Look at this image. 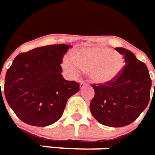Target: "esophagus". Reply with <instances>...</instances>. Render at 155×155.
<instances>
[{
    "label": "esophagus",
    "instance_id": "34e87169",
    "mask_svg": "<svg viewBox=\"0 0 155 155\" xmlns=\"http://www.w3.org/2000/svg\"><path fill=\"white\" fill-rule=\"evenodd\" d=\"M87 85V83H85V82H83V81H82L81 83H80V89H83L84 87H86Z\"/></svg>",
    "mask_w": 155,
    "mask_h": 155
}]
</instances>
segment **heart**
Wrapping results in <instances>:
<instances>
[{"instance_id":"1","label":"heart","mask_w":155,"mask_h":155,"mask_svg":"<svg viewBox=\"0 0 155 155\" xmlns=\"http://www.w3.org/2000/svg\"><path fill=\"white\" fill-rule=\"evenodd\" d=\"M124 66L119 52L101 47H91L73 53L72 58H66L63 67L69 72L77 73L79 69L87 71L89 78L97 83L114 81Z\"/></svg>"}]
</instances>
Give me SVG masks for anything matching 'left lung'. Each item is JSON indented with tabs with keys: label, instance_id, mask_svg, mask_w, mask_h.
Wrapping results in <instances>:
<instances>
[{
	"label": "left lung",
	"instance_id": "obj_1",
	"mask_svg": "<svg viewBox=\"0 0 155 155\" xmlns=\"http://www.w3.org/2000/svg\"><path fill=\"white\" fill-rule=\"evenodd\" d=\"M115 50L124 56L125 65L114 81L92 85L95 94L90 111L102 124L118 128L132 124L145 109L152 82L146 65L132 51L123 48Z\"/></svg>",
	"mask_w": 155,
	"mask_h": 155
}]
</instances>
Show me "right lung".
Returning <instances> with one entry per match:
<instances>
[{"mask_svg":"<svg viewBox=\"0 0 155 155\" xmlns=\"http://www.w3.org/2000/svg\"><path fill=\"white\" fill-rule=\"evenodd\" d=\"M70 48L48 45L20 53L13 60L5 74L4 93L22 122L38 127L54 124L62 117L68 99L79 91V83L67 81L61 73Z\"/></svg>","mask_w":155,"mask_h":155,"instance_id":"add662e5","label":"right lung"}]
</instances>
